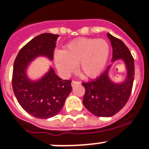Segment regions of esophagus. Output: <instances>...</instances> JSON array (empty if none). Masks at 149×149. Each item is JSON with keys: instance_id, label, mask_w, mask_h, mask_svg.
Returning a JSON list of instances; mask_svg holds the SVG:
<instances>
[{"instance_id": "1", "label": "esophagus", "mask_w": 149, "mask_h": 149, "mask_svg": "<svg viewBox=\"0 0 149 149\" xmlns=\"http://www.w3.org/2000/svg\"><path fill=\"white\" fill-rule=\"evenodd\" d=\"M77 84H80V82H79V81L72 80V83H71V86H74L77 85Z\"/></svg>"}]
</instances>
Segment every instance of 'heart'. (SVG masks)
<instances>
[{
  "label": "heart",
  "instance_id": "1",
  "mask_svg": "<svg viewBox=\"0 0 149 149\" xmlns=\"http://www.w3.org/2000/svg\"><path fill=\"white\" fill-rule=\"evenodd\" d=\"M109 45L105 40L79 38L56 52L54 60L61 74L68 76L75 70L76 65L83 77L92 78L103 70L108 60Z\"/></svg>",
  "mask_w": 149,
  "mask_h": 149
}]
</instances>
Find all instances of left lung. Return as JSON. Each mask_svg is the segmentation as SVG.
Returning a JSON list of instances; mask_svg holds the SVG:
<instances>
[{"mask_svg":"<svg viewBox=\"0 0 149 149\" xmlns=\"http://www.w3.org/2000/svg\"><path fill=\"white\" fill-rule=\"evenodd\" d=\"M112 47V61L123 60L125 63L127 77L122 83H113L109 77L110 66L95 79L83 83L85 88L83 105L89 112L99 117H110L124 107L131 95L134 77V59L129 48L121 40L107 34Z\"/></svg>","mask_w":149,"mask_h":149,"instance_id":"8db88e82","label":"left lung"}]
</instances>
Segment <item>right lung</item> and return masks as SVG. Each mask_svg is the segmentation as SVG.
Returning <instances> with one entry per match:
<instances>
[{
  "label": "right lung",
  "mask_w": 149,
  "mask_h": 149,
  "mask_svg": "<svg viewBox=\"0 0 149 149\" xmlns=\"http://www.w3.org/2000/svg\"><path fill=\"white\" fill-rule=\"evenodd\" d=\"M59 35L42 33L21 48L15 59L12 86L18 102L27 113L38 118L55 116L60 112L72 90L71 80H63L50 67L39 80L31 81L26 76L29 63L39 56L54 59Z\"/></svg>",
  "instance_id": "1"
}]
</instances>
